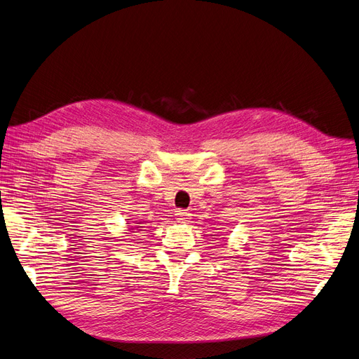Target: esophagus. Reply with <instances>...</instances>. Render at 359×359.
Instances as JSON below:
<instances>
[{
    "label": "esophagus",
    "mask_w": 359,
    "mask_h": 359,
    "mask_svg": "<svg viewBox=\"0 0 359 359\" xmlns=\"http://www.w3.org/2000/svg\"><path fill=\"white\" fill-rule=\"evenodd\" d=\"M175 217H177L178 222L185 224V222H189V219H190V213L187 210H177Z\"/></svg>",
    "instance_id": "esophagus-1"
}]
</instances>
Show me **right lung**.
I'll use <instances>...</instances> for the list:
<instances>
[{"instance_id":"obj_1","label":"right lung","mask_w":359,"mask_h":359,"mask_svg":"<svg viewBox=\"0 0 359 359\" xmlns=\"http://www.w3.org/2000/svg\"><path fill=\"white\" fill-rule=\"evenodd\" d=\"M137 228H138V226H137Z\"/></svg>"}]
</instances>
